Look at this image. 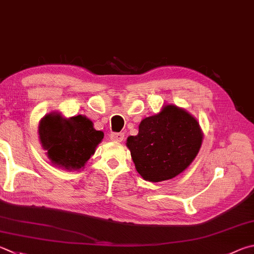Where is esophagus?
I'll list each match as a JSON object with an SVG mask.
<instances>
[{
	"mask_svg": "<svg viewBox=\"0 0 254 254\" xmlns=\"http://www.w3.org/2000/svg\"><path fill=\"white\" fill-rule=\"evenodd\" d=\"M110 137L114 142H122L124 140V133H111Z\"/></svg>",
	"mask_w": 254,
	"mask_h": 254,
	"instance_id": "obj_1",
	"label": "esophagus"
}]
</instances>
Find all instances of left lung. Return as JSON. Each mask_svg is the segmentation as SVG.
<instances>
[{"label": "left lung", "mask_w": 254, "mask_h": 254, "mask_svg": "<svg viewBox=\"0 0 254 254\" xmlns=\"http://www.w3.org/2000/svg\"><path fill=\"white\" fill-rule=\"evenodd\" d=\"M199 122L186 110L173 104L161 112L143 119L139 133L128 136L127 146L141 177L150 182H161L182 173L202 144Z\"/></svg>", "instance_id": "1"}]
</instances>
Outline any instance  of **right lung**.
I'll use <instances>...</instances> for the list:
<instances>
[{
	"label": "right lung",
	"instance_id": "add662e5",
	"mask_svg": "<svg viewBox=\"0 0 254 254\" xmlns=\"http://www.w3.org/2000/svg\"><path fill=\"white\" fill-rule=\"evenodd\" d=\"M39 135L51 162L70 171L84 168L104 136L84 115L65 119L57 112L41 120Z\"/></svg>",
	"mask_w": 254,
	"mask_h": 254
}]
</instances>
